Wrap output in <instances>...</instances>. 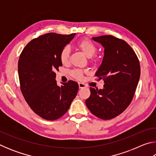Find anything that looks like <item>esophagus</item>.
<instances>
[{
  "label": "esophagus",
  "instance_id": "1",
  "mask_svg": "<svg viewBox=\"0 0 156 156\" xmlns=\"http://www.w3.org/2000/svg\"><path fill=\"white\" fill-rule=\"evenodd\" d=\"M78 86H79V88L80 89H83L86 87V84H84V83H78Z\"/></svg>",
  "mask_w": 156,
  "mask_h": 156
}]
</instances>
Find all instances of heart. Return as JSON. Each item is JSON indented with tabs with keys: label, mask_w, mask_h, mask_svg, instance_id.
<instances>
[{
	"label": "heart",
	"mask_w": 156,
	"mask_h": 156,
	"mask_svg": "<svg viewBox=\"0 0 156 156\" xmlns=\"http://www.w3.org/2000/svg\"><path fill=\"white\" fill-rule=\"evenodd\" d=\"M78 49H80V51L85 55L87 57L91 58L94 55L96 51V46L93 42L91 41L89 39H83L80 43L78 44ZM69 53L70 49L69 47H65L62 49L60 52V61L63 65H67L69 62ZM84 71L80 69H74L72 72V75L73 78L78 80H81L83 78V73Z\"/></svg>",
	"instance_id": "heart-1"
}]
</instances>
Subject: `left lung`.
Returning a JSON list of instances; mask_svg holds the SVG:
<instances>
[{
  "label": "left lung",
  "instance_id": "1",
  "mask_svg": "<svg viewBox=\"0 0 156 156\" xmlns=\"http://www.w3.org/2000/svg\"><path fill=\"white\" fill-rule=\"evenodd\" d=\"M104 48L101 65L95 76L103 78V89L90 87L85 100L89 110L98 118L110 120L122 113L131 103L138 85L140 67L136 54L127 43L113 36L93 37Z\"/></svg>",
  "mask_w": 156,
  "mask_h": 156
}]
</instances>
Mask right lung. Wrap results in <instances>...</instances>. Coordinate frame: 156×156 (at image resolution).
<instances>
[{"instance_id": "obj_1", "label": "right lung", "mask_w": 156, "mask_h": 156, "mask_svg": "<svg viewBox=\"0 0 156 156\" xmlns=\"http://www.w3.org/2000/svg\"><path fill=\"white\" fill-rule=\"evenodd\" d=\"M75 35L44 34L30 42L20 56L18 71L21 91L31 109L43 119L62 117L77 94L76 82L69 80L58 86L55 73L62 65L60 52Z\"/></svg>"}]
</instances>
